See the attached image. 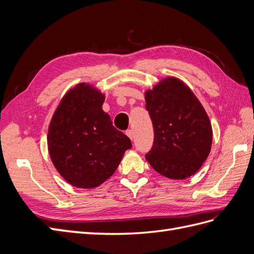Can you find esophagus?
Here are the masks:
<instances>
[{"label":"esophagus","mask_w":254,"mask_h":254,"mask_svg":"<svg viewBox=\"0 0 254 254\" xmlns=\"http://www.w3.org/2000/svg\"><path fill=\"white\" fill-rule=\"evenodd\" d=\"M126 134H127V136L129 137L130 140H132L133 139V131L131 129H128V130H126Z\"/></svg>","instance_id":"34e87169"}]
</instances>
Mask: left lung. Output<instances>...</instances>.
I'll return each instance as SVG.
<instances>
[{
  "label": "left lung",
  "mask_w": 254,
  "mask_h": 254,
  "mask_svg": "<svg viewBox=\"0 0 254 254\" xmlns=\"http://www.w3.org/2000/svg\"><path fill=\"white\" fill-rule=\"evenodd\" d=\"M153 126V144L145 158L153 170L170 179L194 175L209 156L212 126L193 92L168 77L145 93Z\"/></svg>",
  "instance_id": "left-lung-1"
}]
</instances>
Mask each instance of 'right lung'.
Instances as JSON below:
<instances>
[{"instance_id": "right-lung-1", "label": "right lung", "mask_w": 254, "mask_h": 254, "mask_svg": "<svg viewBox=\"0 0 254 254\" xmlns=\"http://www.w3.org/2000/svg\"><path fill=\"white\" fill-rule=\"evenodd\" d=\"M104 94L94 87L79 83L61 99L52 118L48 133L52 162L73 187H98L132 147L104 112Z\"/></svg>"}]
</instances>
